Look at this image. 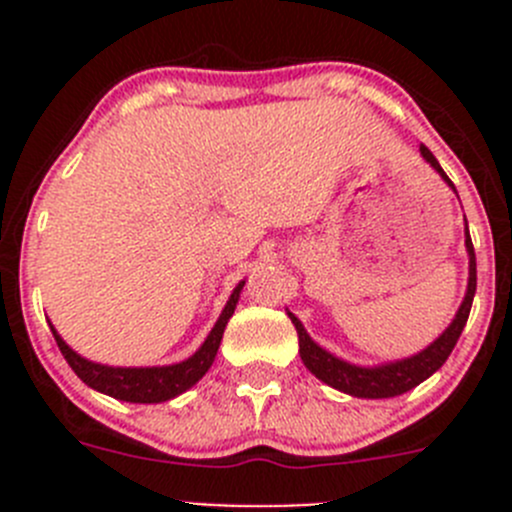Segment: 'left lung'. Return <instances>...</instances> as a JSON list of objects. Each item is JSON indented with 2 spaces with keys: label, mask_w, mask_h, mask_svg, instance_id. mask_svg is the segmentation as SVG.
<instances>
[{
  "label": "left lung",
  "mask_w": 512,
  "mask_h": 512,
  "mask_svg": "<svg viewBox=\"0 0 512 512\" xmlns=\"http://www.w3.org/2000/svg\"><path fill=\"white\" fill-rule=\"evenodd\" d=\"M418 151H421V158L426 160L438 175H441L443 183L456 193V185H453L451 178L443 173V168L438 165L436 156H433L426 146H421ZM463 218H466V215H463ZM466 252H468V287L456 317H453V322L448 324V327L443 329V332L438 334L426 349L406 356V359L384 361V364H376V366H361V364H352V361L347 359H339V356H334L324 347H319V344L307 334L304 324L287 309V317L292 319L294 329H297L299 356H302L304 366H307L319 381H324V384L332 386V389L344 391V394L356 396V399H391V396H401L406 394V391L414 389V386L421 384V381H426L431 374H436V371L446 364V359L451 356L453 347H456L458 337H461L463 327H466L468 322V314H471L473 297H476V252H473L468 220H466Z\"/></svg>",
  "instance_id": "left-lung-1"
}]
</instances>
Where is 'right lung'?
<instances>
[{
    "label": "right lung",
    "mask_w": 512,
    "mask_h": 512,
    "mask_svg": "<svg viewBox=\"0 0 512 512\" xmlns=\"http://www.w3.org/2000/svg\"><path fill=\"white\" fill-rule=\"evenodd\" d=\"M245 280L237 282V287L232 289L230 299L220 312L218 322L210 329V334L205 337V342L200 344V349L193 356H188L185 361L178 364H165V366H108L98 364V361L86 359L79 352L69 347V344L61 339V334L56 332L54 324L49 322L51 332H54L56 344H59L61 354L69 361V366L74 369V374L84 381L86 386H91L94 391L113 396L118 401H128V404H160V401H170L175 396H180L183 391H188L190 386L198 384L208 369L213 366L215 354H218L220 342H223V332L230 322V317L235 314L237 299H240Z\"/></svg>",
    "instance_id": "right-lung-1"
}]
</instances>
